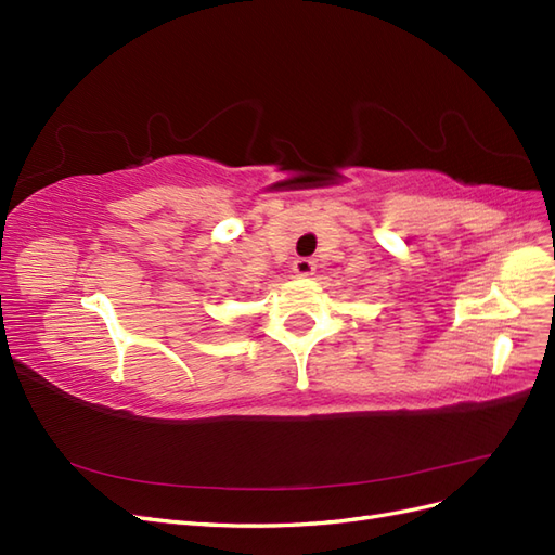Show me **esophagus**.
Returning <instances> with one entry per match:
<instances>
[{
  "mask_svg": "<svg viewBox=\"0 0 555 555\" xmlns=\"http://www.w3.org/2000/svg\"><path fill=\"white\" fill-rule=\"evenodd\" d=\"M314 261L312 259H296L294 263H292V271L298 275V278H310V275H314Z\"/></svg>",
  "mask_w": 555,
  "mask_h": 555,
  "instance_id": "34e87169",
  "label": "esophagus"
}]
</instances>
